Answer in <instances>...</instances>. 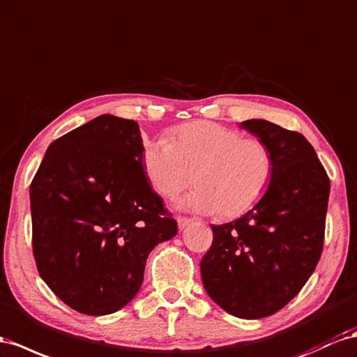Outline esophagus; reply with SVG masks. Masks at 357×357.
I'll use <instances>...</instances> for the list:
<instances>
[{
    "label": "esophagus",
    "mask_w": 357,
    "mask_h": 357,
    "mask_svg": "<svg viewBox=\"0 0 357 357\" xmlns=\"http://www.w3.org/2000/svg\"><path fill=\"white\" fill-rule=\"evenodd\" d=\"M192 222H194V219L192 218H188V216H177V224H178V228L180 229H185L188 225H190Z\"/></svg>",
    "instance_id": "obj_1"
}]
</instances>
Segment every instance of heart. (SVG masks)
<instances>
[{
    "mask_svg": "<svg viewBox=\"0 0 357 357\" xmlns=\"http://www.w3.org/2000/svg\"><path fill=\"white\" fill-rule=\"evenodd\" d=\"M141 162L153 189L176 199L192 181L197 189L181 208L222 218H238L264 197L273 178V155L267 144L210 121L174 129L169 142L149 141Z\"/></svg>",
    "mask_w": 357,
    "mask_h": 357,
    "instance_id": "b5f03b06",
    "label": "heart"
}]
</instances>
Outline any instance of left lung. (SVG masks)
<instances>
[{"instance_id":"left-lung-1","label":"left lung","mask_w":357,"mask_h":357,"mask_svg":"<svg viewBox=\"0 0 357 357\" xmlns=\"http://www.w3.org/2000/svg\"><path fill=\"white\" fill-rule=\"evenodd\" d=\"M240 128L272 150L273 178L248 213L211 225L213 243L199 266L207 294L224 311L255 320L282 310L315 271L331 181L302 133L266 120Z\"/></svg>"}]
</instances>
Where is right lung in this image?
<instances>
[{"mask_svg": "<svg viewBox=\"0 0 357 357\" xmlns=\"http://www.w3.org/2000/svg\"><path fill=\"white\" fill-rule=\"evenodd\" d=\"M142 147L137 121L103 114L54 141L31 181L37 271L81 314L126 306L153 248L177 234L144 172Z\"/></svg>", "mask_w": 357, "mask_h": 357, "instance_id": "add662e5", "label": "right lung"}]
</instances>
